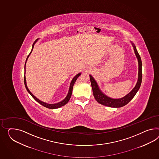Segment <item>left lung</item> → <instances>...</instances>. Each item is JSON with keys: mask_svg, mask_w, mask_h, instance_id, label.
<instances>
[{"mask_svg": "<svg viewBox=\"0 0 159 159\" xmlns=\"http://www.w3.org/2000/svg\"><path fill=\"white\" fill-rule=\"evenodd\" d=\"M132 44L133 45L134 52L139 61V78H138L137 83L134 88V89L132 90L129 93L127 94L126 96H125L124 98H121L119 99H113V98L107 97V96L102 93L100 91V90L99 89L96 82L94 80L92 76L90 75H89L90 80L91 82V86L92 88L94 97L98 103L101 104L103 106H107L110 107H114V108H119V107H123L126 105L127 104H128L133 98L140 88V86L141 85V82H142V78H143L142 77V61L139 52L136 49L135 46L133 44Z\"/></svg>", "mask_w": 159, "mask_h": 159, "instance_id": "obj_1", "label": "left lung"}]
</instances>
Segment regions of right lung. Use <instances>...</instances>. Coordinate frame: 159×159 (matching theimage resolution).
<instances>
[{
  "label": "right lung",
  "instance_id": "1",
  "mask_svg": "<svg viewBox=\"0 0 159 159\" xmlns=\"http://www.w3.org/2000/svg\"><path fill=\"white\" fill-rule=\"evenodd\" d=\"M37 40L38 39H37L33 43V44L32 45V51H31V52H30V53L29 54L28 56V57L26 58V61H27V59H28V58L29 56L30 55V54L32 52V51L33 49V47H34V44L36 43V42L37 41ZM25 65H26V62H25ZM81 75V73L78 74L77 75H76L73 78V79L72 80V81L71 82V84H70V89L69 91V93L67 94V96H66V98L63 100V101H61V102H58L57 104H47V103H45V102H41L40 100H39L38 98H37L33 94L30 92V90L28 89V87H27V85H26V78H25V75H24V83H25V87H26V90H28V92L29 93H30V94L32 96V98L36 101V102H38L39 103H40V104H41L42 106H44V107H45L46 108H49V109H56V108H60V107H61L62 106H65V104H66L69 101L70 98H71V94H72V91H73V88L74 84V83L76 81V80H77V79L78 77L80 76Z\"/></svg>",
  "mask_w": 159,
  "mask_h": 159
}]
</instances>
